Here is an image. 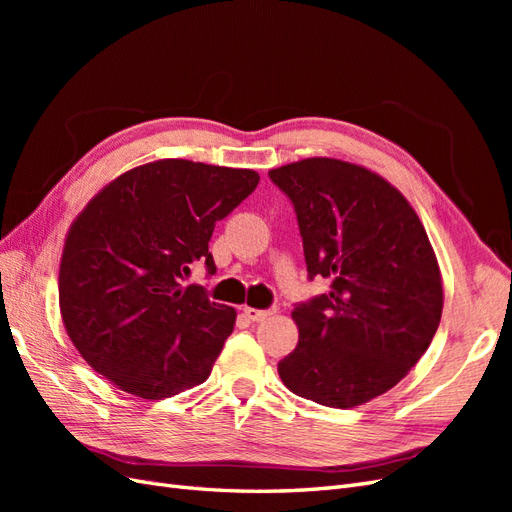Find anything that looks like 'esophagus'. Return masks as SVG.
I'll list each match as a JSON object with an SVG mask.
<instances>
[{
	"label": "esophagus",
	"instance_id": "obj_1",
	"mask_svg": "<svg viewBox=\"0 0 512 512\" xmlns=\"http://www.w3.org/2000/svg\"><path fill=\"white\" fill-rule=\"evenodd\" d=\"M243 314L250 318L252 322H262L267 320L269 316L275 314V307H269V309H256V307H243Z\"/></svg>",
	"mask_w": 512,
	"mask_h": 512
}]
</instances>
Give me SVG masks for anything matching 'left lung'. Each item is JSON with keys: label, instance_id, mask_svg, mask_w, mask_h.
<instances>
[{"label": "left lung", "instance_id": "1", "mask_svg": "<svg viewBox=\"0 0 512 512\" xmlns=\"http://www.w3.org/2000/svg\"><path fill=\"white\" fill-rule=\"evenodd\" d=\"M294 207L307 277L327 294L297 303L299 344L282 382L329 408H354L404 378L442 316V280L408 200L367 168L309 158L269 170Z\"/></svg>", "mask_w": 512, "mask_h": 512}]
</instances>
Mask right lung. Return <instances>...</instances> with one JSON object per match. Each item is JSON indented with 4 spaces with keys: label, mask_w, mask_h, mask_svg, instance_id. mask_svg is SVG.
Returning a JSON list of instances; mask_svg holds the SVG:
<instances>
[{
    "label": "right lung",
    "mask_w": 512,
    "mask_h": 512,
    "mask_svg": "<svg viewBox=\"0 0 512 512\" xmlns=\"http://www.w3.org/2000/svg\"><path fill=\"white\" fill-rule=\"evenodd\" d=\"M254 170L160 160L117 177L72 224L59 267V307L83 359L121 391L164 399L205 382L235 309L183 286L215 265V222L250 196Z\"/></svg>",
    "instance_id": "add662e5"
}]
</instances>
